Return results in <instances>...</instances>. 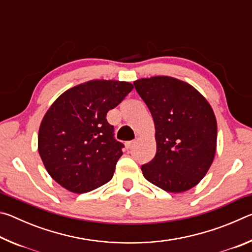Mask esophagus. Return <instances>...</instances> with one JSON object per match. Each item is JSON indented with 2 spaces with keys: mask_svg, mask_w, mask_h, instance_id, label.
Masks as SVG:
<instances>
[{
  "mask_svg": "<svg viewBox=\"0 0 252 252\" xmlns=\"http://www.w3.org/2000/svg\"><path fill=\"white\" fill-rule=\"evenodd\" d=\"M134 143H135L134 140H132V141H126V149H131L132 147L134 146Z\"/></svg>",
  "mask_w": 252,
  "mask_h": 252,
  "instance_id": "obj_1",
  "label": "esophagus"
}]
</instances>
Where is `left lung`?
<instances>
[{"label": "left lung", "instance_id": "left-lung-1", "mask_svg": "<svg viewBox=\"0 0 252 252\" xmlns=\"http://www.w3.org/2000/svg\"><path fill=\"white\" fill-rule=\"evenodd\" d=\"M156 126L157 153L141 165L144 178L167 192L197 186L210 168L217 147V121L193 87L170 76L134 81Z\"/></svg>", "mask_w": 252, "mask_h": 252}]
</instances>
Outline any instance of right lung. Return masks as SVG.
I'll return each instance as SVG.
<instances>
[{
	"mask_svg": "<svg viewBox=\"0 0 252 252\" xmlns=\"http://www.w3.org/2000/svg\"><path fill=\"white\" fill-rule=\"evenodd\" d=\"M133 85L94 80L65 91L45 113L39 130V153L60 186L85 193L113 177L125 144L114 138L106 113Z\"/></svg>",
	"mask_w": 252,
	"mask_h": 252,
	"instance_id": "right-lung-1",
	"label": "right lung"
}]
</instances>
